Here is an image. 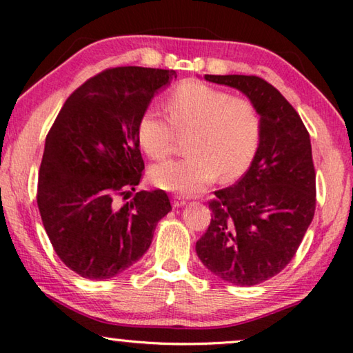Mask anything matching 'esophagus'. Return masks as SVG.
<instances>
[{
	"label": "esophagus",
	"instance_id": "esophagus-1",
	"mask_svg": "<svg viewBox=\"0 0 353 353\" xmlns=\"http://www.w3.org/2000/svg\"><path fill=\"white\" fill-rule=\"evenodd\" d=\"M172 203H173V208H180V206L186 205V200H184L183 197H178V195H175V197H173V200H172Z\"/></svg>",
	"mask_w": 353,
	"mask_h": 353
}]
</instances>
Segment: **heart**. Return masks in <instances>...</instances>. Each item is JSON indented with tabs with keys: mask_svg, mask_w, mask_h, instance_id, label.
<instances>
[{
	"mask_svg": "<svg viewBox=\"0 0 353 353\" xmlns=\"http://www.w3.org/2000/svg\"><path fill=\"white\" fill-rule=\"evenodd\" d=\"M169 119L154 109L137 120V142L148 158L164 159L188 137V158L150 169L153 184L172 192L199 194L219 176L233 181L250 165L261 139V117L250 100L201 81H184L165 100Z\"/></svg>",
	"mask_w": 353,
	"mask_h": 353,
	"instance_id": "obj_1",
	"label": "heart"
}]
</instances>
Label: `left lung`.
Masks as SVG:
<instances>
[{
	"label": "left lung",
	"instance_id": "8db88e82",
	"mask_svg": "<svg viewBox=\"0 0 353 353\" xmlns=\"http://www.w3.org/2000/svg\"><path fill=\"white\" fill-rule=\"evenodd\" d=\"M205 79L247 95L261 117V139L244 176L214 192L210 227L195 250L219 279L253 286L290 264L314 217L310 134L290 101L263 78L205 74Z\"/></svg>",
	"mask_w": 353,
	"mask_h": 353
}]
</instances>
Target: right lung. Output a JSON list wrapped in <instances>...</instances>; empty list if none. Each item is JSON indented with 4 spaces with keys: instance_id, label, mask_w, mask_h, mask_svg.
<instances>
[{
    "instance_id": "add662e5",
    "label": "right lung",
    "mask_w": 353,
    "mask_h": 353,
    "mask_svg": "<svg viewBox=\"0 0 353 353\" xmlns=\"http://www.w3.org/2000/svg\"><path fill=\"white\" fill-rule=\"evenodd\" d=\"M173 78L163 68H108L67 98L46 136L40 217L61 261L84 279H112L141 259L172 210L161 189L130 194L145 167L137 120Z\"/></svg>"
}]
</instances>
